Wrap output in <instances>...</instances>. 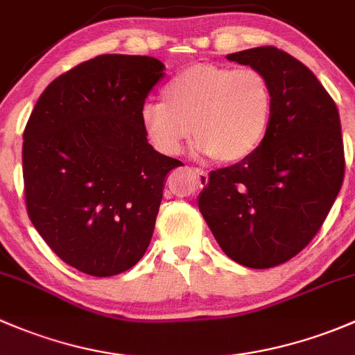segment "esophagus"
Listing matches in <instances>:
<instances>
[{
	"label": "esophagus",
	"instance_id": "obj_1",
	"mask_svg": "<svg viewBox=\"0 0 355 355\" xmlns=\"http://www.w3.org/2000/svg\"><path fill=\"white\" fill-rule=\"evenodd\" d=\"M193 173H195L196 176H198L200 186L207 184V182H208V173H207V171H203V169H193Z\"/></svg>",
	"mask_w": 355,
	"mask_h": 355
}]
</instances>
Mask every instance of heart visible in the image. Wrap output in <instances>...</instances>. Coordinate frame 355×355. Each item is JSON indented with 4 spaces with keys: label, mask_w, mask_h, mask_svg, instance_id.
<instances>
[{
    "label": "heart",
    "mask_w": 355,
    "mask_h": 355,
    "mask_svg": "<svg viewBox=\"0 0 355 355\" xmlns=\"http://www.w3.org/2000/svg\"><path fill=\"white\" fill-rule=\"evenodd\" d=\"M162 102H148L140 123L164 155H178L193 131L196 150L217 162L248 159L265 138L273 109L266 76L257 68L200 63L167 82Z\"/></svg>",
    "instance_id": "b5f03b06"
}]
</instances>
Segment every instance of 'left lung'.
Instances as JSON below:
<instances>
[{"label":"left lung","instance_id":"1","mask_svg":"<svg viewBox=\"0 0 355 355\" xmlns=\"http://www.w3.org/2000/svg\"><path fill=\"white\" fill-rule=\"evenodd\" d=\"M227 60L266 76L272 119L248 159L211 171L198 207L229 258L250 268H272L311 243L340 191V116L311 69L286 51L253 47Z\"/></svg>","mask_w":355,"mask_h":355}]
</instances>
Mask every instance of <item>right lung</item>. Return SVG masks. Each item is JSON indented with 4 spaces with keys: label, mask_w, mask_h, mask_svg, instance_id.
Returning <instances> with one entry per match:
<instances>
[{
    "label": "right lung",
    "mask_w": 355,
    "mask_h": 355,
    "mask_svg": "<svg viewBox=\"0 0 355 355\" xmlns=\"http://www.w3.org/2000/svg\"><path fill=\"white\" fill-rule=\"evenodd\" d=\"M164 78L150 56L102 54L58 76L24 131L27 214L64 263L92 277L137 265L150 244L178 159L153 150L140 123Z\"/></svg>",
    "instance_id": "right-lung-1"
}]
</instances>
